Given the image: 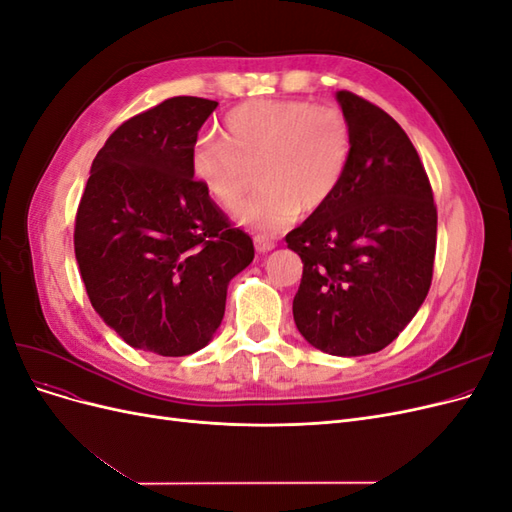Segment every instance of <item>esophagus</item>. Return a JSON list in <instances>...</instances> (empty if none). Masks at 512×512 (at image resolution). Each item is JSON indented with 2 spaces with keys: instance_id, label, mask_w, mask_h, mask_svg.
I'll return each instance as SVG.
<instances>
[{
  "instance_id": "obj_1",
  "label": "esophagus",
  "mask_w": 512,
  "mask_h": 512,
  "mask_svg": "<svg viewBox=\"0 0 512 512\" xmlns=\"http://www.w3.org/2000/svg\"><path fill=\"white\" fill-rule=\"evenodd\" d=\"M254 245H256V252L258 254H267V252L275 250V241L265 237V235H256L254 237Z\"/></svg>"
}]
</instances>
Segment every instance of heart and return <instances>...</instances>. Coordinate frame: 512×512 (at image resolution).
<instances>
[{"label":"heart","instance_id":"obj_1","mask_svg":"<svg viewBox=\"0 0 512 512\" xmlns=\"http://www.w3.org/2000/svg\"><path fill=\"white\" fill-rule=\"evenodd\" d=\"M352 156V130L342 108L303 100H250L224 117V138L200 136L192 173L207 194L235 211L256 168L258 192L237 220L258 232L280 230L301 209L314 213L342 185Z\"/></svg>","mask_w":512,"mask_h":512}]
</instances>
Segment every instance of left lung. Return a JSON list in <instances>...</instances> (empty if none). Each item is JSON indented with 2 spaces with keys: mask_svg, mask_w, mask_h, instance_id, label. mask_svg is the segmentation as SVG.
I'll return each mask as SVG.
<instances>
[{
  "mask_svg": "<svg viewBox=\"0 0 512 512\" xmlns=\"http://www.w3.org/2000/svg\"><path fill=\"white\" fill-rule=\"evenodd\" d=\"M352 156L327 205L286 235L303 260L292 316L314 348L363 356L389 346L423 305L438 213L421 158L399 123L350 91Z\"/></svg>",
  "mask_w": 512,
  "mask_h": 512,
  "instance_id": "1",
  "label": "left lung"
}]
</instances>
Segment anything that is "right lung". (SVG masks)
Listing matches in <instances>:
<instances>
[{"mask_svg": "<svg viewBox=\"0 0 512 512\" xmlns=\"http://www.w3.org/2000/svg\"><path fill=\"white\" fill-rule=\"evenodd\" d=\"M218 102L177 96L128 119L91 164L74 254L98 316L123 342L162 356L205 348L254 243L192 173L198 130Z\"/></svg>", "mask_w": 512, "mask_h": 512, "instance_id": "right-lung-1", "label": "right lung"}]
</instances>
